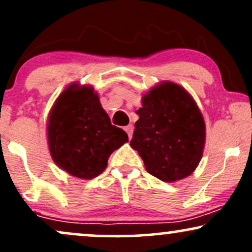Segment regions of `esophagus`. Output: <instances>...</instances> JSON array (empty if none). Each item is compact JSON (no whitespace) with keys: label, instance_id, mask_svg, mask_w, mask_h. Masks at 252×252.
Returning a JSON list of instances; mask_svg holds the SVG:
<instances>
[{"label":"esophagus","instance_id":"obj_1","mask_svg":"<svg viewBox=\"0 0 252 252\" xmlns=\"http://www.w3.org/2000/svg\"><path fill=\"white\" fill-rule=\"evenodd\" d=\"M124 130H126V134H128L129 138H131V136H132V131H134V126H132V124H129V126H126V128H124Z\"/></svg>","mask_w":252,"mask_h":252}]
</instances>
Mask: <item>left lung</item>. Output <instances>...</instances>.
I'll list each match as a JSON object with an SVG mask.
<instances>
[{"label":"left lung","instance_id":"left-lung-1","mask_svg":"<svg viewBox=\"0 0 252 252\" xmlns=\"http://www.w3.org/2000/svg\"><path fill=\"white\" fill-rule=\"evenodd\" d=\"M130 146L147 172L174 182L194 172L204 152L206 129L195 100L182 86L162 82L142 98Z\"/></svg>","mask_w":252,"mask_h":252}]
</instances>
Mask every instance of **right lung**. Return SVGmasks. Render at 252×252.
I'll return each mask as SVG.
<instances>
[{
	"label": "right lung",
	"mask_w": 252,
	"mask_h": 252,
	"mask_svg": "<svg viewBox=\"0 0 252 252\" xmlns=\"http://www.w3.org/2000/svg\"><path fill=\"white\" fill-rule=\"evenodd\" d=\"M53 161L68 174L94 179L104 172L114 150L128 135L112 126L92 86L73 83L58 97L47 122Z\"/></svg>",
	"instance_id": "obj_1"
}]
</instances>
